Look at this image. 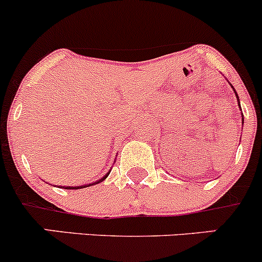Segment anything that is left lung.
<instances>
[{"label":"left lung","mask_w":262,"mask_h":262,"mask_svg":"<svg viewBox=\"0 0 262 262\" xmlns=\"http://www.w3.org/2000/svg\"><path fill=\"white\" fill-rule=\"evenodd\" d=\"M231 86H232V84H231ZM232 89H233V86H232ZM233 91H234V94H236V96H237V101H238V105H239V106H241V104H239V99H238V95H237L236 90H234V89H233ZM242 116H244V115H242ZM242 123H244V118H242Z\"/></svg>","instance_id":"8db88e82"}]
</instances>
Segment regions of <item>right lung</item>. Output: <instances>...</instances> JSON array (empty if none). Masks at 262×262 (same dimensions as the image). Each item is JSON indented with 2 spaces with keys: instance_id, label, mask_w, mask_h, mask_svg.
Here are the masks:
<instances>
[{
  "instance_id": "right-lung-1",
  "label": "right lung",
  "mask_w": 262,
  "mask_h": 262,
  "mask_svg": "<svg viewBox=\"0 0 262 262\" xmlns=\"http://www.w3.org/2000/svg\"><path fill=\"white\" fill-rule=\"evenodd\" d=\"M112 171V170H110ZM110 171L109 172L106 173V175L104 176V178H101L100 179V180H97V181H95V182H92V184H87V185H82V186H63V189H75V190H77V189H83V187H89V186H92V185H96V184H99V182H101V181H104L105 179L107 178V176H109V173H110Z\"/></svg>"
}]
</instances>
